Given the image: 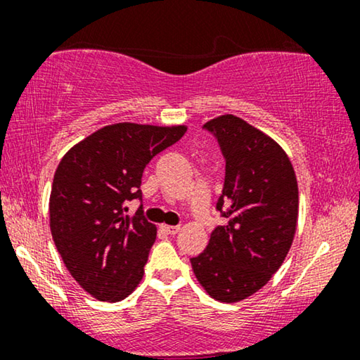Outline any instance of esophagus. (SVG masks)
Listing matches in <instances>:
<instances>
[{
  "instance_id": "obj_1",
  "label": "esophagus",
  "mask_w": 360,
  "mask_h": 360,
  "mask_svg": "<svg viewBox=\"0 0 360 360\" xmlns=\"http://www.w3.org/2000/svg\"><path fill=\"white\" fill-rule=\"evenodd\" d=\"M160 228L164 229L167 234H176V233H179V231H180V226H167V224H162Z\"/></svg>"
}]
</instances>
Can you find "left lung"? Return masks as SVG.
Masks as SVG:
<instances>
[{"label": "left lung", "instance_id": "1", "mask_svg": "<svg viewBox=\"0 0 360 360\" xmlns=\"http://www.w3.org/2000/svg\"><path fill=\"white\" fill-rule=\"evenodd\" d=\"M226 160L216 210L228 219L211 233L205 252L190 259L211 298L236 303L259 292L292 248L298 221L293 165L272 137L234 115L205 124Z\"/></svg>", "mask_w": 360, "mask_h": 360}]
</instances>
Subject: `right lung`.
<instances>
[{"label": "right lung", "instance_id": "obj_1", "mask_svg": "<svg viewBox=\"0 0 360 360\" xmlns=\"http://www.w3.org/2000/svg\"><path fill=\"white\" fill-rule=\"evenodd\" d=\"M185 132L184 124L116 122L62 157L49 200L52 238L72 277L100 302H121L142 280L157 228L142 208L126 214L124 201L142 198L146 165Z\"/></svg>", "mask_w": 360, "mask_h": 360}]
</instances>
